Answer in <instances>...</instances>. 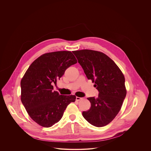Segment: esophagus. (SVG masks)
<instances>
[{
	"label": "esophagus",
	"mask_w": 151,
	"mask_h": 151,
	"mask_svg": "<svg viewBox=\"0 0 151 151\" xmlns=\"http://www.w3.org/2000/svg\"><path fill=\"white\" fill-rule=\"evenodd\" d=\"M76 101H81L82 100H83V98L79 97H76Z\"/></svg>",
	"instance_id": "esophagus-1"
}]
</instances>
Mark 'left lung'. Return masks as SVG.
<instances>
[{
  "instance_id": "8db88e82",
  "label": "left lung",
  "mask_w": 151,
  "mask_h": 151,
  "mask_svg": "<svg viewBox=\"0 0 151 151\" xmlns=\"http://www.w3.org/2000/svg\"><path fill=\"white\" fill-rule=\"evenodd\" d=\"M88 79L99 91L97 98L89 97L90 108L82 112L84 118L96 127L111 122L120 111L127 90L123 73L104 53L92 50L73 51Z\"/></svg>"
}]
</instances>
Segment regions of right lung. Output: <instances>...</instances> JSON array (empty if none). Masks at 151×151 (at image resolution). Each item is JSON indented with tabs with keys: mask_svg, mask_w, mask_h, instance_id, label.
Returning a JSON list of instances; mask_svg holds the SVG:
<instances>
[{
	"mask_svg": "<svg viewBox=\"0 0 151 151\" xmlns=\"http://www.w3.org/2000/svg\"><path fill=\"white\" fill-rule=\"evenodd\" d=\"M77 60L69 51L45 53L36 59L21 81V100L31 118L40 126L50 127L62 118L75 96L53 91L55 83Z\"/></svg>",
	"mask_w": 151,
	"mask_h": 151,
	"instance_id": "right-lung-1",
	"label": "right lung"
}]
</instances>
